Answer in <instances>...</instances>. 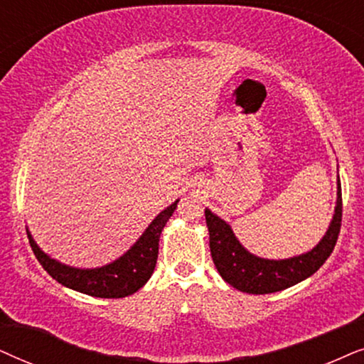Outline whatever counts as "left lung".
<instances>
[{"instance_id":"8db88e82","label":"left lung","mask_w":364,"mask_h":364,"mask_svg":"<svg viewBox=\"0 0 364 364\" xmlns=\"http://www.w3.org/2000/svg\"><path fill=\"white\" fill-rule=\"evenodd\" d=\"M205 216L208 231H210L211 258L221 278L243 293H276L316 273L333 253L341 230V185H338L336 210H334L333 221L324 238L316 245V248L308 251L306 255L294 256L289 259H263L248 253L236 240L228 223L213 215L210 210L205 211Z\"/></svg>"}]
</instances>
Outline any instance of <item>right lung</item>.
Instances as JSON below:
<instances>
[{
	"label": "right lung",
	"mask_w": 364,
	"mask_h": 364,
	"mask_svg": "<svg viewBox=\"0 0 364 364\" xmlns=\"http://www.w3.org/2000/svg\"><path fill=\"white\" fill-rule=\"evenodd\" d=\"M176 205L178 201H174L171 206L159 213L143 232L141 238L132 246V250H128V253L103 268L77 269L61 264L38 248L30 231H26L28 240H30L31 250L40 264L63 287L96 298H124L136 293L151 278L158 259L159 236H161L166 221L176 210Z\"/></svg>",
	"instance_id": "obj_1"
}]
</instances>
